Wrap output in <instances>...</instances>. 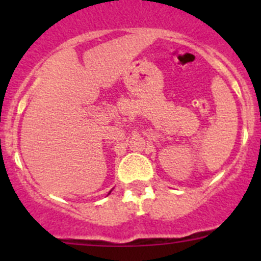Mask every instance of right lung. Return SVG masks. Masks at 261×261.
I'll return each mask as SVG.
<instances>
[{"instance_id": "obj_1", "label": "right lung", "mask_w": 261, "mask_h": 261, "mask_svg": "<svg viewBox=\"0 0 261 261\" xmlns=\"http://www.w3.org/2000/svg\"><path fill=\"white\" fill-rule=\"evenodd\" d=\"M110 193H111V191H110ZM110 193H109V194H110Z\"/></svg>"}]
</instances>
